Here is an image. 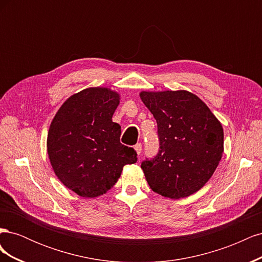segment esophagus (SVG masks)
<instances>
[{
	"label": "esophagus",
	"instance_id": "1",
	"mask_svg": "<svg viewBox=\"0 0 262 262\" xmlns=\"http://www.w3.org/2000/svg\"><path fill=\"white\" fill-rule=\"evenodd\" d=\"M134 148H136L138 155H140L142 153V144L141 143H138V144L134 145Z\"/></svg>",
	"mask_w": 262,
	"mask_h": 262
}]
</instances>
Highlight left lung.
I'll list each match as a JSON object with an SVG mask.
<instances>
[{
	"label": "left lung",
	"instance_id": "left-lung-1",
	"mask_svg": "<svg viewBox=\"0 0 262 262\" xmlns=\"http://www.w3.org/2000/svg\"><path fill=\"white\" fill-rule=\"evenodd\" d=\"M140 97L157 122L160 149L142 162L153 191L179 199L200 190L223 154L222 124L209 107L187 91L142 92Z\"/></svg>",
	"mask_w": 262,
	"mask_h": 262
}]
</instances>
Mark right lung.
I'll list each match as a JSON object with an SVG mask.
<instances>
[{"label":"right lung","instance_id":"add662e5","mask_svg":"<svg viewBox=\"0 0 262 262\" xmlns=\"http://www.w3.org/2000/svg\"><path fill=\"white\" fill-rule=\"evenodd\" d=\"M119 94L91 87L64 101L50 124L47 147L55 175L85 198L112 189L124 165L137 163L133 147L120 143L121 126L113 122Z\"/></svg>","mask_w":262,"mask_h":262}]
</instances>
